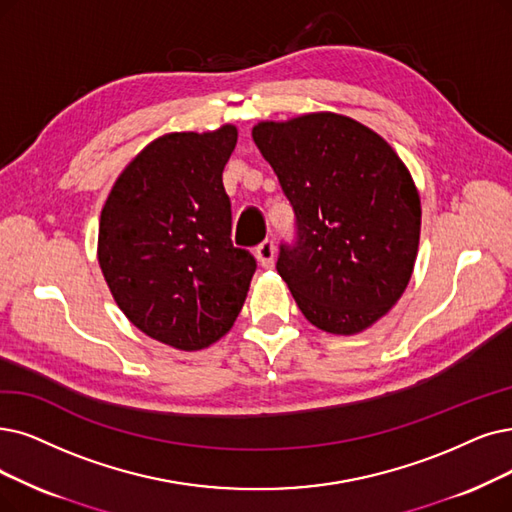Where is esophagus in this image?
<instances>
[{
  "label": "esophagus",
  "mask_w": 512,
  "mask_h": 512,
  "mask_svg": "<svg viewBox=\"0 0 512 512\" xmlns=\"http://www.w3.org/2000/svg\"><path fill=\"white\" fill-rule=\"evenodd\" d=\"M254 254H256V258H258V262L262 264L264 269H269V267H273V262H275V243L273 241H262L258 248L254 250Z\"/></svg>",
  "instance_id": "1"
}]
</instances>
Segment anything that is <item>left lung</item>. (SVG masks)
<instances>
[{
  "instance_id": "obj_1",
  "label": "left lung",
  "mask_w": 512,
  "mask_h": 512,
  "mask_svg": "<svg viewBox=\"0 0 512 512\" xmlns=\"http://www.w3.org/2000/svg\"><path fill=\"white\" fill-rule=\"evenodd\" d=\"M252 138L296 212L277 271L298 309L323 332L367 330L414 273L422 210L410 170L380 134L330 111L260 121Z\"/></svg>"
}]
</instances>
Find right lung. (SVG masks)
Masks as SVG:
<instances>
[{
    "label": "right lung",
    "instance_id": "1",
    "mask_svg": "<svg viewBox=\"0 0 512 512\" xmlns=\"http://www.w3.org/2000/svg\"><path fill=\"white\" fill-rule=\"evenodd\" d=\"M237 128L170 132L119 174L102 206L98 264L124 315L153 340L201 351L227 334L256 260L231 243L222 170Z\"/></svg>",
    "mask_w": 512,
    "mask_h": 512
}]
</instances>
